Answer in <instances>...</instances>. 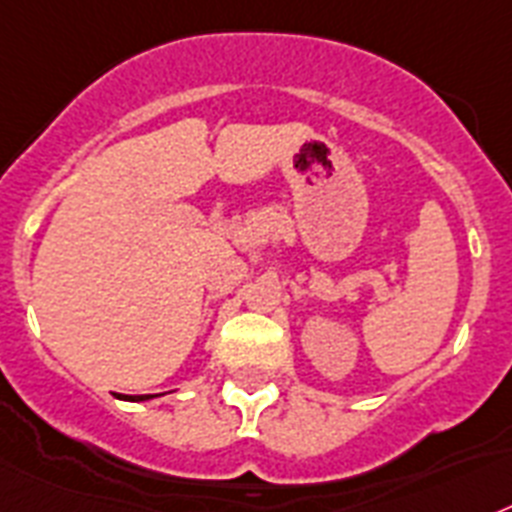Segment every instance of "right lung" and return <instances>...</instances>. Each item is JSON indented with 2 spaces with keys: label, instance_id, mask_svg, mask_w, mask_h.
<instances>
[{
  "label": "right lung",
  "instance_id": "right-lung-1",
  "mask_svg": "<svg viewBox=\"0 0 512 512\" xmlns=\"http://www.w3.org/2000/svg\"><path fill=\"white\" fill-rule=\"evenodd\" d=\"M122 401H150V398H156V395H119Z\"/></svg>",
  "mask_w": 512,
  "mask_h": 512
}]
</instances>
